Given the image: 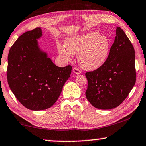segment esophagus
<instances>
[{
  "label": "esophagus",
  "instance_id": "obj_1",
  "mask_svg": "<svg viewBox=\"0 0 146 146\" xmlns=\"http://www.w3.org/2000/svg\"><path fill=\"white\" fill-rule=\"evenodd\" d=\"M73 73H75V75H79L81 73V71H80V69H78L77 68H73Z\"/></svg>",
  "mask_w": 146,
  "mask_h": 146
}]
</instances>
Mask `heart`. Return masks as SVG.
<instances>
[{"mask_svg":"<svg viewBox=\"0 0 146 146\" xmlns=\"http://www.w3.org/2000/svg\"><path fill=\"white\" fill-rule=\"evenodd\" d=\"M65 48L58 45L60 56L69 60L71 54H78L80 66L86 70L101 68L107 59L110 51V41L107 37L98 32H90L69 37L64 42Z\"/></svg>","mask_w":146,"mask_h":146,"instance_id":"heart-1","label":"heart"}]
</instances>
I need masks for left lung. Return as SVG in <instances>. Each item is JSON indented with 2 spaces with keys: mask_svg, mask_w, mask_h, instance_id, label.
<instances>
[{
  "mask_svg": "<svg viewBox=\"0 0 146 146\" xmlns=\"http://www.w3.org/2000/svg\"><path fill=\"white\" fill-rule=\"evenodd\" d=\"M86 77V96L94 107L112 109L128 96L136 82L135 52L121 28H116V36L105 64L87 72Z\"/></svg>",
  "mask_w": 146,
  "mask_h": 146,
  "instance_id": "obj_1",
  "label": "left lung"
}]
</instances>
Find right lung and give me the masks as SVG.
<instances>
[{
    "label": "right lung",
    "mask_w": 146,
    "mask_h": 146,
    "mask_svg": "<svg viewBox=\"0 0 146 146\" xmlns=\"http://www.w3.org/2000/svg\"><path fill=\"white\" fill-rule=\"evenodd\" d=\"M41 28L23 34L8 56L7 78L17 100L29 110L47 109L56 103L72 67L56 66L39 45Z\"/></svg>",
    "instance_id": "add662e5"
}]
</instances>
